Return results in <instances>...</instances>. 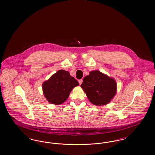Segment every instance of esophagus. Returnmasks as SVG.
<instances>
[{"label":"esophagus","instance_id":"1","mask_svg":"<svg viewBox=\"0 0 155 155\" xmlns=\"http://www.w3.org/2000/svg\"><path fill=\"white\" fill-rule=\"evenodd\" d=\"M82 81H83V80H82V79H81V80H80L78 81V82H79L80 85H81V84L82 83Z\"/></svg>","mask_w":155,"mask_h":155}]
</instances>
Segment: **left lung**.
<instances>
[{"mask_svg":"<svg viewBox=\"0 0 155 155\" xmlns=\"http://www.w3.org/2000/svg\"><path fill=\"white\" fill-rule=\"evenodd\" d=\"M89 101L97 106L109 103L116 93V82L107 75L95 70L84 77L81 85Z\"/></svg>","mask_w":155,"mask_h":155,"instance_id":"obj_1","label":"left lung"}]
</instances>
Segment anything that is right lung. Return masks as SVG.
<instances>
[{
	"mask_svg": "<svg viewBox=\"0 0 155 155\" xmlns=\"http://www.w3.org/2000/svg\"><path fill=\"white\" fill-rule=\"evenodd\" d=\"M78 85V82L70 76L69 72L60 70L44 82L42 88L48 102L60 104L66 101L71 90Z\"/></svg>",
	"mask_w": 155,
	"mask_h": 155,
	"instance_id": "obj_1",
	"label": "right lung"
}]
</instances>
